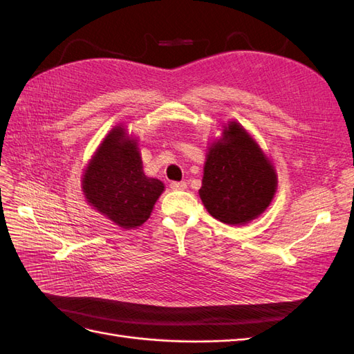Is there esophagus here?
<instances>
[{"mask_svg":"<svg viewBox=\"0 0 354 354\" xmlns=\"http://www.w3.org/2000/svg\"><path fill=\"white\" fill-rule=\"evenodd\" d=\"M169 186L173 190H185L187 187L186 181H173V183H171Z\"/></svg>","mask_w":354,"mask_h":354,"instance_id":"esophagus-1","label":"esophagus"}]
</instances>
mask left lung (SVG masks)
<instances>
[{"label": "left lung", "instance_id": "obj_1", "mask_svg": "<svg viewBox=\"0 0 354 354\" xmlns=\"http://www.w3.org/2000/svg\"><path fill=\"white\" fill-rule=\"evenodd\" d=\"M277 189V174L260 145L245 128L229 121L207 149L199 196L214 218L242 226L260 217Z\"/></svg>", "mask_w": 354, "mask_h": 354}]
</instances>
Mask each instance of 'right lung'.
<instances>
[{"label": "right lung", "instance_id": "add662e5", "mask_svg": "<svg viewBox=\"0 0 354 354\" xmlns=\"http://www.w3.org/2000/svg\"><path fill=\"white\" fill-rule=\"evenodd\" d=\"M81 187L93 209L122 229H137L151 217L165 186L147 177L137 138L122 124L108 133L84 169Z\"/></svg>", "mask_w": 354, "mask_h": 354}]
</instances>
